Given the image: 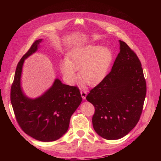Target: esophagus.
Returning a JSON list of instances; mask_svg holds the SVG:
<instances>
[{
  "label": "esophagus",
  "mask_w": 161,
  "mask_h": 161,
  "mask_svg": "<svg viewBox=\"0 0 161 161\" xmlns=\"http://www.w3.org/2000/svg\"><path fill=\"white\" fill-rule=\"evenodd\" d=\"M80 93H81V97L83 99H86V96L87 95V92L85 91V90H80Z\"/></svg>",
  "instance_id": "obj_1"
}]
</instances>
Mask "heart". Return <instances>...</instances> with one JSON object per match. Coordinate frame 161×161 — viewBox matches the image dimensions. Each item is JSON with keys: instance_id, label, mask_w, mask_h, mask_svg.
<instances>
[{"instance_id": "obj_1", "label": "heart", "mask_w": 161, "mask_h": 161, "mask_svg": "<svg viewBox=\"0 0 161 161\" xmlns=\"http://www.w3.org/2000/svg\"><path fill=\"white\" fill-rule=\"evenodd\" d=\"M113 60L111 51L101 45L83 46L73 50L60 68L65 81L74 84L80 70V78L88 85H95L106 76Z\"/></svg>"}]
</instances>
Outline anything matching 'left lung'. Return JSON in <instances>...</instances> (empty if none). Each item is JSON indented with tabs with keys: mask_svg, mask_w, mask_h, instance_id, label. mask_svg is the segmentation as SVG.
I'll list each match as a JSON object with an SVG mask.
<instances>
[{
	"mask_svg": "<svg viewBox=\"0 0 161 161\" xmlns=\"http://www.w3.org/2000/svg\"><path fill=\"white\" fill-rule=\"evenodd\" d=\"M119 42L120 51L111 71L86 97L95 107V131L108 140L122 138L136 125L147 93L138 57L125 42Z\"/></svg>",
	"mask_w": 161,
	"mask_h": 161,
	"instance_id": "8db88e82",
	"label": "left lung"
}]
</instances>
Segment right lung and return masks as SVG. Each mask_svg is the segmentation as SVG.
I'll list each match as a JSON object with an SVG mask.
<instances>
[{
	"label": "right lung",
	"instance_id": "add662e5",
	"mask_svg": "<svg viewBox=\"0 0 161 161\" xmlns=\"http://www.w3.org/2000/svg\"><path fill=\"white\" fill-rule=\"evenodd\" d=\"M42 39L36 40L18 62L11 89V102L16 119L27 134L44 142H53L68 130L72 114L82 98L77 86L55 79L52 86L39 97L29 98L21 86L25 60L37 52Z\"/></svg>",
	"mask_w": 161,
	"mask_h": 161
}]
</instances>
